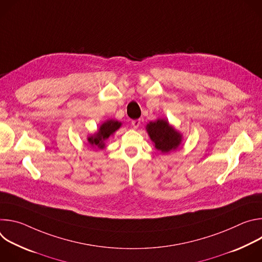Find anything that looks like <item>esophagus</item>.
Instances as JSON below:
<instances>
[{
    "label": "esophagus",
    "mask_w": 262,
    "mask_h": 262,
    "mask_svg": "<svg viewBox=\"0 0 262 262\" xmlns=\"http://www.w3.org/2000/svg\"><path fill=\"white\" fill-rule=\"evenodd\" d=\"M141 124V119H136V120H133L132 121V125L134 128H138Z\"/></svg>",
    "instance_id": "obj_1"
}]
</instances>
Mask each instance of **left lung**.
Returning <instances> with one entry per match:
<instances>
[{"label":"left lung","mask_w":262,"mask_h":262,"mask_svg":"<svg viewBox=\"0 0 262 262\" xmlns=\"http://www.w3.org/2000/svg\"><path fill=\"white\" fill-rule=\"evenodd\" d=\"M147 132L158 150L166 154L176 149L181 141V136L165 119H158L147 124Z\"/></svg>","instance_id":"8db88e82"}]
</instances>
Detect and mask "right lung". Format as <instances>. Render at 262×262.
Masks as SVG:
<instances>
[{
  "mask_svg": "<svg viewBox=\"0 0 262 262\" xmlns=\"http://www.w3.org/2000/svg\"><path fill=\"white\" fill-rule=\"evenodd\" d=\"M120 125L121 123L116 120H107L99 127V132L97 134L88 138L89 143L92 146H97L98 148H102L103 141L106 140L115 130H117L120 127Z\"/></svg>",
  "mask_w": 262,
  "mask_h": 262,
  "instance_id": "add662e5",
  "label": "right lung"
}]
</instances>
